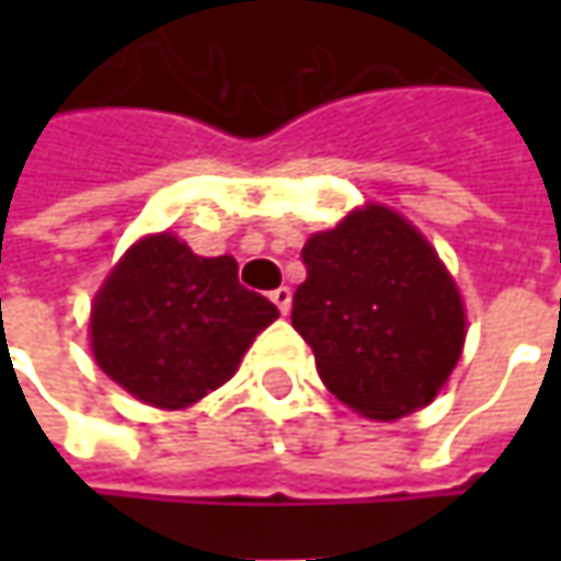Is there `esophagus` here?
I'll use <instances>...</instances> for the list:
<instances>
[{
  "label": "esophagus",
  "mask_w": 561,
  "mask_h": 561,
  "mask_svg": "<svg viewBox=\"0 0 561 561\" xmlns=\"http://www.w3.org/2000/svg\"><path fill=\"white\" fill-rule=\"evenodd\" d=\"M271 302L280 309V314H287L290 312V302H293V293L290 287H277V290L271 293Z\"/></svg>",
  "instance_id": "obj_1"
}]
</instances>
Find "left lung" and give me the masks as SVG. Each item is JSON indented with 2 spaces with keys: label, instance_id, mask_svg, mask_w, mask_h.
<instances>
[{
  "label": "left lung",
  "instance_id": "8db88e82",
  "mask_svg": "<svg viewBox=\"0 0 561 561\" xmlns=\"http://www.w3.org/2000/svg\"><path fill=\"white\" fill-rule=\"evenodd\" d=\"M293 328L340 402L397 421L440 393L462 356L465 306L437 249L383 205L350 211L302 247Z\"/></svg>",
  "mask_w": 561,
  "mask_h": 561
}]
</instances>
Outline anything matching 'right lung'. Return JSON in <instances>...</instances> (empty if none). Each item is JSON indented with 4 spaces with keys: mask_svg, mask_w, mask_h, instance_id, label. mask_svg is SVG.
Returning <instances> with one entry per match:
<instances>
[{
    "mask_svg": "<svg viewBox=\"0 0 561 561\" xmlns=\"http://www.w3.org/2000/svg\"><path fill=\"white\" fill-rule=\"evenodd\" d=\"M277 306L247 290L237 259H203L171 233L142 237L124 252L93 299L96 365L130 397L186 409L240 368Z\"/></svg>",
    "mask_w": 561,
    "mask_h": 561,
    "instance_id": "add662e5",
    "label": "right lung"
}]
</instances>
